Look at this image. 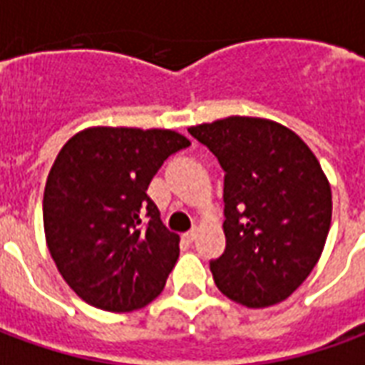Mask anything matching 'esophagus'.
I'll list each match as a JSON object with an SVG mask.
<instances>
[{
	"instance_id": "1",
	"label": "esophagus",
	"mask_w": 365,
	"mask_h": 365,
	"mask_svg": "<svg viewBox=\"0 0 365 365\" xmlns=\"http://www.w3.org/2000/svg\"><path fill=\"white\" fill-rule=\"evenodd\" d=\"M195 237H197V229H191V230H187L185 235H183V238H185L187 242H193V240H195Z\"/></svg>"
}]
</instances>
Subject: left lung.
<instances>
[{"label":"left lung","mask_w":365,"mask_h":365,"mask_svg":"<svg viewBox=\"0 0 365 365\" xmlns=\"http://www.w3.org/2000/svg\"><path fill=\"white\" fill-rule=\"evenodd\" d=\"M225 170L227 248L209 262L222 295L262 309L287 299L321 258L332 217L327 175L293 130L258 117L190 127Z\"/></svg>","instance_id":"left-lung-1"}]
</instances>
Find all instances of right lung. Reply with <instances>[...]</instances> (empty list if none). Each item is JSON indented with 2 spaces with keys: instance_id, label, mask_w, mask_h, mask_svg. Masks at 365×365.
Here are the masks:
<instances>
[{
  "instance_id": "obj_1",
  "label": "right lung",
  "mask_w": 365,
  "mask_h": 365,
  "mask_svg": "<svg viewBox=\"0 0 365 365\" xmlns=\"http://www.w3.org/2000/svg\"><path fill=\"white\" fill-rule=\"evenodd\" d=\"M190 140L164 128L91 127L68 140L43 199L46 245L66 283L90 305L128 313L158 297L180 256L148 185Z\"/></svg>"
}]
</instances>
